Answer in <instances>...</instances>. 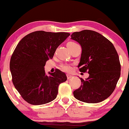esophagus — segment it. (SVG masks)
Here are the masks:
<instances>
[{"label": "esophagus", "mask_w": 129, "mask_h": 129, "mask_svg": "<svg viewBox=\"0 0 129 129\" xmlns=\"http://www.w3.org/2000/svg\"><path fill=\"white\" fill-rule=\"evenodd\" d=\"M72 77H73V76H72V75H69V74H67V78L68 79H71V78H72Z\"/></svg>", "instance_id": "esophagus-1"}]
</instances>
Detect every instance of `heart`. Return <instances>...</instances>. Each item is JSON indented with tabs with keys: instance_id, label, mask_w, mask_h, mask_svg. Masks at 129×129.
Wrapping results in <instances>:
<instances>
[{
	"instance_id": "1",
	"label": "heart",
	"mask_w": 129,
	"mask_h": 129,
	"mask_svg": "<svg viewBox=\"0 0 129 129\" xmlns=\"http://www.w3.org/2000/svg\"><path fill=\"white\" fill-rule=\"evenodd\" d=\"M77 45H78V44H76V43L75 42H69L67 44V47H68V48H69V50L72 49V48L76 47V46H77ZM61 67H62V69L63 70L66 71V72H70V71L71 70V69H72V68H71V67L69 65L62 64V65H61Z\"/></svg>"
}]
</instances>
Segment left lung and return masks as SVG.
I'll return each mask as SVG.
<instances>
[{"label": "left lung", "mask_w": 129, "mask_h": 129, "mask_svg": "<svg viewBox=\"0 0 129 129\" xmlns=\"http://www.w3.org/2000/svg\"><path fill=\"white\" fill-rule=\"evenodd\" d=\"M71 37L82 47L79 71L89 73L85 80L80 78L81 85L74 96L84 103H100L112 94L120 77L118 53L109 40L94 31L74 32Z\"/></svg>", "instance_id": "8db88e82"}]
</instances>
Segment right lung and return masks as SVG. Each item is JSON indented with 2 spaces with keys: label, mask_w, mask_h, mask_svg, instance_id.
<instances>
[{
  "label": "right lung",
  "mask_w": 129,
  "mask_h": 129,
  "mask_svg": "<svg viewBox=\"0 0 129 129\" xmlns=\"http://www.w3.org/2000/svg\"><path fill=\"white\" fill-rule=\"evenodd\" d=\"M70 35L66 32L36 31L23 37L16 46L10 63L12 81L28 103L44 104L57 96L59 85L66 81V75L57 70L47 76L44 66Z\"/></svg>",
  "instance_id": "1"
}]
</instances>
